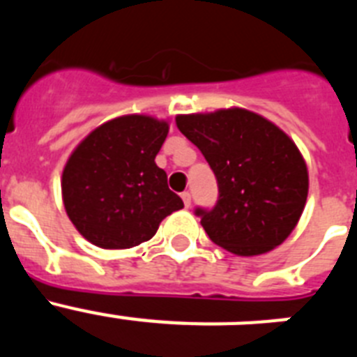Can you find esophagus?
<instances>
[{"label":"esophagus","mask_w":357,"mask_h":357,"mask_svg":"<svg viewBox=\"0 0 357 357\" xmlns=\"http://www.w3.org/2000/svg\"><path fill=\"white\" fill-rule=\"evenodd\" d=\"M181 197H182V202H184V206H185V207L191 206V193H188V191H184V193H182Z\"/></svg>","instance_id":"1"}]
</instances>
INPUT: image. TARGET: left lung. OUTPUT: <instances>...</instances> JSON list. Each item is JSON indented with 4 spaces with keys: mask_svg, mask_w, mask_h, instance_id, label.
I'll use <instances>...</instances> for the list:
<instances>
[{
    "mask_svg": "<svg viewBox=\"0 0 357 357\" xmlns=\"http://www.w3.org/2000/svg\"><path fill=\"white\" fill-rule=\"evenodd\" d=\"M175 121L216 175V206L197 209L211 241L236 255L279 247L301 220L309 189L307 166L289 135L239 107Z\"/></svg>",
    "mask_w": 357,
    "mask_h": 357,
    "instance_id": "8db88e82",
    "label": "left lung"
}]
</instances>
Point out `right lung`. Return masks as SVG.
Segmentation results:
<instances>
[{"instance_id": "add662e5", "label": "right lung", "mask_w": 357, "mask_h": 357, "mask_svg": "<svg viewBox=\"0 0 357 357\" xmlns=\"http://www.w3.org/2000/svg\"><path fill=\"white\" fill-rule=\"evenodd\" d=\"M168 130L164 119L119 116L73 150L62 172V200L87 241L109 250L137 247L184 207L155 164Z\"/></svg>"}]
</instances>
